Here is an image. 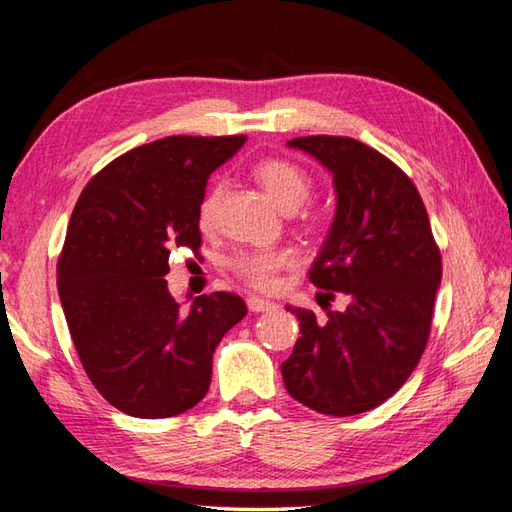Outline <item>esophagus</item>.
I'll use <instances>...</instances> for the list:
<instances>
[{"mask_svg":"<svg viewBox=\"0 0 512 512\" xmlns=\"http://www.w3.org/2000/svg\"><path fill=\"white\" fill-rule=\"evenodd\" d=\"M246 304L250 313H268V310L277 308L273 302H268V299H262V297H248Z\"/></svg>","mask_w":512,"mask_h":512,"instance_id":"1","label":"esophagus"}]
</instances>
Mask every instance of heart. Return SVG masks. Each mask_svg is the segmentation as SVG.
I'll return each instance as SVG.
<instances>
[{
    "label": "heart",
    "instance_id": "heart-1",
    "mask_svg": "<svg viewBox=\"0 0 512 512\" xmlns=\"http://www.w3.org/2000/svg\"><path fill=\"white\" fill-rule=\"evenodd\" d=\"M253 173L259 186L266 190V195L273 199L284 213H295L299 206H304L306 199L310 197V190H313V179H310L306 170L282 157L262 159V162L255 166ZM222 195V182L210 184L197 208L199 226H213ZM293 262L295 255L290 253V250H253V253L235 255L230 266H233L235 273L253 288H270L275 286L277 275L282 273L284 268L293 266Z\"/></svg>",
    "mask_w": 512,
    "mask_h": 512
}]
</instances>
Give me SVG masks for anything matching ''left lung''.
Here are the masks:
<instances>
[{
    "label": "left lung",
    "instance_id": "left-lung-1",
    "mask_svg": "<svg viewBox=\"0 0 512 512\" xmlns=\"http://www.w3.org/2000/svg\"><path fill=\"white\" fill-rule=\"evenodd\" d=\"M315 157L337 195L335 217L310 282L348 297L328 322L286 306L299 319L284 386L322 415L350 417L384 404L422 357L442 257L415 184L388 157L357 139L310 135L286 142Z\"/></svg>",
    "mask_w": 512,
    "mask_h": 512
}]
</instances>
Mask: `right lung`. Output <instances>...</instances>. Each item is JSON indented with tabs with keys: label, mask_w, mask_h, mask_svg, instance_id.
Wrapping results in <instances>:
<instances>
[{
	"label": "right lung",
	"mask_w": 512,
	"mask_h": 512,
	"mask_svg": "<svg viewBox=\"0 0 512 512\" xmlns=\"http://www.w3.org/2000/svg\"><path fill=\"white\" fill-rule=\"evenodd\" d=\"M246 135H175L133 148L90 179L70 215L57 264L70 337L93 386L142 419L204 399L213 353L246 315L242 297L210 293L188 310L168 293L170 250H197L208 177Z\"/></svg>",
	"instance_id": "right-lung-1"
}]
</instances>
